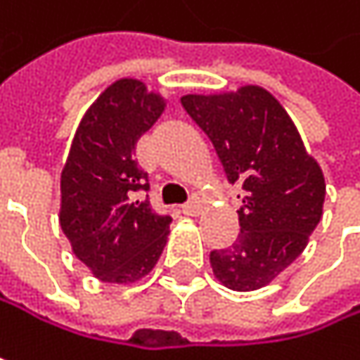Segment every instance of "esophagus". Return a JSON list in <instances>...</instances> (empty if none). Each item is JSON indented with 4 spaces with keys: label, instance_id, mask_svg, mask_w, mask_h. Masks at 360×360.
<instances>
[{
    "label": "esophagus",
    "instance_id": "1",
    "mask_svg": "<svg viewBox=\"0 0 360 360\" xmlns=\"http://www.w3.org/2000/svg\"><path fill=\"white\" fill-rule=\"evenodd\" d=\"M202 202L198 200V198H193L191 202H187V204H183V212L187 214V217H198L200 212H202Z\"/></svg>",
    "mask_w": 360,
    "mask_h": 360
}]
</instances>
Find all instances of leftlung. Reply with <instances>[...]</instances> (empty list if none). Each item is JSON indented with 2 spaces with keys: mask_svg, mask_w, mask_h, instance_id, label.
<instances>
[{
  "mask_svg": "<svg viewBox=\"0 0 360 360\" xmlns=\"http://www.w3.org/2000/svg\"><path fill=\"white\" fill-rule=\"evenodd\" d=\"M181 106L212 141L227 181L244 189L238 240L210 252L212 273L233 292L260 290L304 252L319 225L323 171L285 108L258 85L187 94Z\"/></svg>",
  "mask_w": 360,
  "mask_h": 360,
  "instance_id": "obj_1",
  "label": "left lung"
}]
</instances>
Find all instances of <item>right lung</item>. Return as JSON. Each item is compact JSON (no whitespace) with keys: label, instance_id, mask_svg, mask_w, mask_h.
I'll use <instances>...</instances> for the list:
<instances>
[{"label":"right lung","instance_id":"obj_1","mask_svg":"<svg viewBox=\"0 0 360 360\" xmlns=\"http://www.w3.org/2000/svg\"><path fill=\"white\" fill-rule=\"evenodd\" d=\"M165 108L167 98L143 81H114L83 114L60 175V227L75 256L110 285L150 275L169 242L171 217L137 200L148 177L133 160Z\"/></svg>","mask_w":360,"mask_h":360}]
</instances>
